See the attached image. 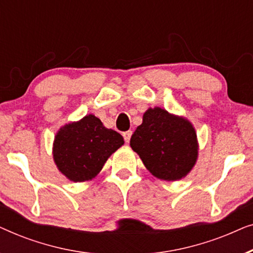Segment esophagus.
<instances>
[{
    "label": "esophagus",
    "mask_w": 253,
    "mask_h": 253,
    "mask_svg": "<svg viewBox=\"0 0 253 253\" xmlns=\"http://www.w3.org/2000/svg\"><path fill=\"white\" fill-rule=\"evenodd\" d=\"M132 136V131H126V132H123V137H124V140L126 141V143H129L130 141V138Z\"/></svg>",
    "instance_id": "1"
}]
</instances>
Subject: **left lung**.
I'll use <instances>...</instances> for the list:
<instances>
[{"label": "left lung", "instance_id": "8db88e82", "mask_svg": "<svg viewBox=\"0 0 253 253\" xmlns=\"http://www.w3.org/2000/svg\"><path fill=\"white\" fill-rule=\"evenodd\" d=\"M130 146L155 177L177 181L188 174L198 155L197 134L188 120L150 108L131 136Z\"/></svg>", "mask_w": 253, "mask_h": 253}]
</instances>
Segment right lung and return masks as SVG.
I'll use <instances>...</instances> for the list:
<instances>
[{"mask_svg": "<svg viewBox=\"0 0 253 253\" xmlns=\"http://www.w3.org/2000/svg\"><path fill=\"white\" fill-rule=\"evenodd\" d=\"M124 144L115 130L94 115L61 127L54 140V160L70 181L84 182L98 175L107 159Z\"/></svg>", "mask_w": 253, "mask_h": 253, "instance_id": "1", "label": "right lung"}]
</instances>
